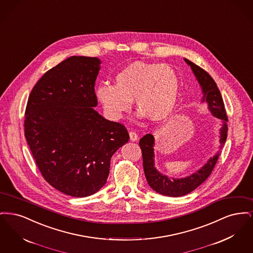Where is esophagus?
Segmentation results:
<instances>
[{"label":"esophagus","mask_w":253,"mask_h":253,"mask_svg":"<svg viewBox=\"0 0 253 253\" xmlns=\"http://www.w3.org/2000/svg\"><path fill=\"white\" fill-rule=\"evenodd\" d=\"M129 134H130V139L132 141H136L138 139V135H137L136 132L131 131V132H129Z\"/></svg>","instance_id":"34e87169"}]
</instances>
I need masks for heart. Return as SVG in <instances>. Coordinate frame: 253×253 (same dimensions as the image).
<instances>
[{
  "label": "heart",
  "instance_id": "obj_1",
  "mask_svg": "<svg viewBox=\"0 0 253 253\" xmlns=\"http://www.w3.org/2000/svg\"><path fill=\"white\" fill-rule=\"evenodd\" d=\"M96 97L112 120H120L132 106L140 109L153 121L167 120L173 113L180 95V80L167 63L134 61L115 77V85L104 84L96 89Z\"/></svg>",
  "mask_w": 253,
  "mask_h": 253
}]
</instances>
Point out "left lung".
<instances>
[{
  "mask_svg": "<svg viewBox=\"0 0 253 253\" xmlns=\"http://www.w3.org/2000/svg\"><path fill=\"white\" fill-rule=\"evenodd\" d=\"M184 60L191 66L199 84L202 87V92L204 94L202 101H206L208 103L210 111L214 117L223 121V126L220 130V143L222 147L225 144L228 135V126L226 123L228 121V116L221 93L215 82L209 75V73L205 71L200 66L193 63V61L187 59ZM154 144L155 138L154 135L151 133H147L139 140V147L141 149L143 157V168L146 179L154 191L160 194L171 197H179L186 195L194 191L197 187H199L211 173L219 157V154H217L215 157L211 158L199 170L186 178L170 179L168 176L158 172L157 169L155 168Z\"/></svg>",
  "mask_w": 253,
  "mask_h": 253,
  "instance_id": "1",
  "label": "left lung"
}]
</instances>
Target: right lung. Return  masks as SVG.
<instances>
[{
  "label": "right lung",
  "mask_w": 253,
  "mask_h": 253,
  "mask_svg": "<svg viewBox=\"0 0 253 253\" xmlns=\"http://www.w3.org/2000/svg\"><path fill=\"white\" fill-rule=\"evenodd\" d=\"M99 64L90 57L61 61L33 87L24 113V135L42 177L74 197L105 185L111 157L130 138L123 124L93 108Z\"/></svg>",
  "instance_id": "add662e5"
}]
</instances>
